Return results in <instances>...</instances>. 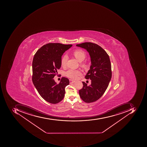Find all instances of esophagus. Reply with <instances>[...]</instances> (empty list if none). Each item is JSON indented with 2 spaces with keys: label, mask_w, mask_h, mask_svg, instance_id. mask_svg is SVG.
<instances>
[{
  "label": "esophagus",
  "mask_w": 147,
  "mask_h": 147,
  "mask_svg": "<svg viewBox=\"0 0 147 147\" xmlns=\"http://www.w3.org/2000/svg\"><path fill=\"white\" fill-rule=\"evenodd\" d=\"M69 82H70V84H73V83H75V82L76 81H75V80H69Z\"/></svg>",
  "instance_id": "obj_1"
}]
</instances>
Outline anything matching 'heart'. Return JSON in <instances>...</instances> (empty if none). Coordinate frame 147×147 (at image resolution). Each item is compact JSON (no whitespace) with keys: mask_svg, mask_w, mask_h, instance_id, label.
Here are the masks:
<instances>
[{"mask_svg":"<svg viewBox=\"0 0 147 147\" xmlns=\"http://www.w3.org/2000/svg\"><path fill=\"white\" fill-rule=\"evenodd\" d=\"M73 54L75 57L77 59V60L79 62L83 61L86 57L85 52L81 49H76L73 52ZM68 60V56L67 54H64L61 60V64L63 67H65L66 65L67 62ZM82 72L78 70H74V69H69L66 71L65 74V76L68 78L71 79H77L78 76L81 75Z\"/></svg>","mask_w":147,"mask_h":147,"instance_id":"1","label":"heart"}]
</instances>
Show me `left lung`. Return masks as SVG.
Returning a JSON list of instances; mask_svg holds the SVG:
<instances>
[{
    "mask_svg": "<svg viewBox=\"0 0 147 147\" xmlns=\"http://www.w3.org/2000/svg\"><path fill=\"white\" fill-rule=\"evenodd\" d=\"M76 46L86 49L90 57V69L85 79L91 80L90 86L83 82V87L79 90L81 99L86 103L94 102L105 93L112 77L111 65L107 52L98 45L85 42Z\"/></svg>",
    "mask_w": 147,
    "mask_h": 147,
    "instance_id": "obj_1",
    "label": "left lung"
}]
</instances>
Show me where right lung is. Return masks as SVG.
I'll use <instances>...</instances> for the list:
<instances>
[{
  "instance_id": "add662e5",
  "label": "right lung",
  "mask_w": 147,
  "mask_h": 147,
  "mask_svg": "<svg viewBox=\"0 0 147 147\" xmlns=\"http://www.w3.org/2000/svg\"><path fill=\"white\" fill-rule=\"evenodd\" d=\"M72 45L47 44L36 51L32 62V81L40 95L48 102L57 104L61 101L69 85L67 78L62 77L57 84L53 78L61 67L63 53Z\"/></svg>"
}]
</instances>
